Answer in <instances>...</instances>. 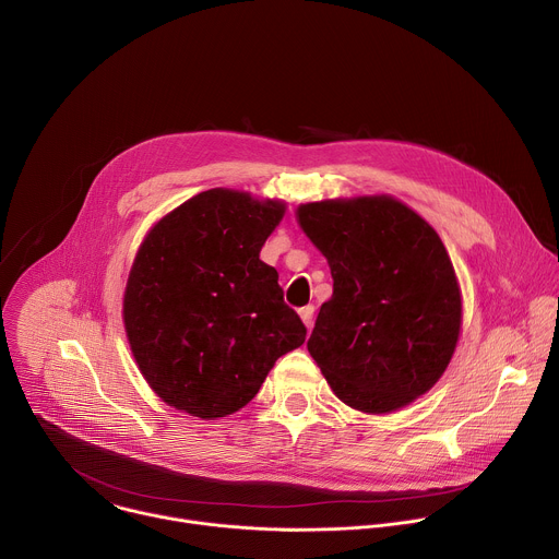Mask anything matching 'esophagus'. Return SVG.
<instances>
[{"label":"esophagus","mask_w":559,"mask_h":559,"mask_svg":"<svg viewBox=\"0 0 559 559\" xmlns=\"http://www.w3.org/2000/svg\"><path fill=\"white\" fill-rule=\"evenodd\" d=\"M298 313H300V318H302L305 326H307V329H311V326H313V305H307V307H302Z\"/></svg>","instance_id":"34e87169"}]
</instances>
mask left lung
Instances as JSON below:
<instances>
[{"mask_svg": "<svg viewBox=\"0 0 559 559\" xmlns=\"http://www.w3.org/2000/svg\"><path fill=\"white\" fill-rule=\"evenodd\" d=\"M298 224L333 276L307 340L333 393L373 415L428 393L461 331L456 274L435 228L386 195L302 204Z\"/></svg>", "mask_w": 559, "mask_h": 559, "instance_id": "1", "label": "left lung"}]
</instances>
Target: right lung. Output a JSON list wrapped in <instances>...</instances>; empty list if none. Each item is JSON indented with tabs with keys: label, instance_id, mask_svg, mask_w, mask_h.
Wrapping results in <instances>:
<instances>
[{
	"label": "right lung",
	"instance_id": "obj_1",
	"mask_svg": "<svg viewBox=\"0 0 559 559\" xmlns=\"http://www.w3.org/2000/svg\"><path fill=\"white\" fill-rule=\"evenodd\" d=\"M283 213V202L211 189L144 237L122 316L144 380L168 406L200 419L233 415L305 342L278 272L259 259Z\"/></svg>",
	"mask_w": 559,
	"mask_h": 559
}]
</instances>
